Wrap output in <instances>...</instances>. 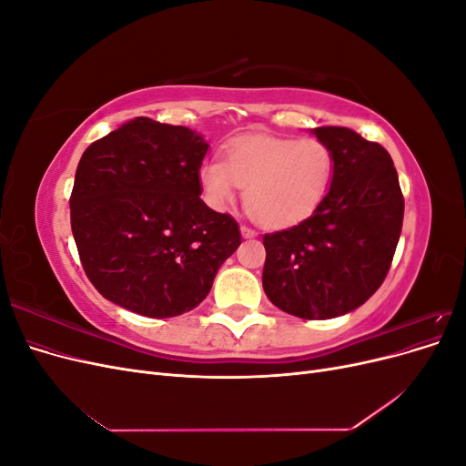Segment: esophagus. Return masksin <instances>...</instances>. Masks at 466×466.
I'll list each match as a JSON object with an SVG mask.
<instances>
[{
    "mask_svg": "<svg viewBox=\"0 0 466 466\" xmlns=\"http://www.w3.org/2000/svg\"><path fill=\"white\" fill-rule=\"evenodd\" d=\"M241 235L245 237V238H255L258 233L255 231V229H250V228H247V225H241Z\"/></svg>",
    "mask_w": 466,
    "mask_h": 466,
    "instance_id": "34e87169",
    "label": "esophagus"
}]
</instances>
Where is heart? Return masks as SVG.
I'll return each mask as SVG.
<instances>
[{
	"instance_id": "1",
	"label": "heart",
	"mask_w": 466,
	"mask_h": 466,
	"mask_svg": "<svg viewBox=\"0 0 466 466\" xmlns=\"http://www.w3.org/2000/svg\"><path fill=\"white\" fill-rule=\"evenodd\" d=\"M334 151L319 137H241L225 149V163L206 159L198 168L204 202L228 211L245 188L248 216L264 228H288L309 218L327 198Z\"/></svg>"
}]
</instances>
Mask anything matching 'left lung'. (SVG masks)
Segmentation results:
<instances>
[{"instance_id": "1", "label": "left lung", "mask_w": 466, "mask_h": 466, "mask_svg": "<svg viewBox=\"0 0 466 466\" xmlns=\"http://www.w3.org/2000/svg\"><path fill=\"white\" fill-rule=\"evenodd\" d=\"M334 151L327 198L311 218L264 235V291L299 319L354 311L383 284L397 250L404 198L389 151L342 126L311 130Z\"/></svg>"}]
</instances>
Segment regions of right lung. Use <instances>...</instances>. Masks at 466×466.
Listing matches in <instances>:
<instances>
[{
	"label": "right lung",
	"mask_w": 466,
	"mask_h": 466,
	"mask_svg": "<svg viewBox=\"0 0 466 466\" xmlns=\"http://www.w3.org/2000/svg\"><path fill=\"white\" fill-rule=\"evenodd\" d=\"M208 147L185 126L137 116L81 155L72 231L105 299L151 319L188 313L206 299L241 245L237 221L200 198Z\"/></svg>",
	"instance_id": "right-lung-1"
}]
</instances>
